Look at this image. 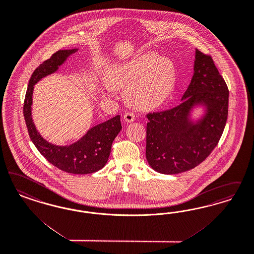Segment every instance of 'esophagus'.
Listing matches in <instances>:
<instances>
[{
  "label": "esophagus",
  "instance_id": "1",
  "mask_svg": "<svg viewBox=\"0 0 254 254\" xmlns=\"http://www.w3.org/2000/svg\"><path fill=\"white\" fill-rule=\"evenodd\" d=\"M135 117H136V115H135L134 113H132V112H127V113L124 114V119H125L126 122H133L135 120Z\"/></svg>",
  "mask_w": 254,
  "mask_h": 254
}]
</instances>
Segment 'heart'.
<instances>
[{
	"label": "heart",
	"mask_w": 254,
	"mask_h": 254,
	"mask_svg": "<svg viewBox=\"0 0 254 254\" xmlns=\"http://www.w3.org/2000/svg\"><path fill=\"white\" fill-rule=\"evenodd\" d=\"M174 63L155 53H144L132 61L109 71L107 93L114 87L127 88V95L135 105L148 108L160 105L176 84Z\"/></svg>",
	"instance_id": "heart-1"
}]
</instances>
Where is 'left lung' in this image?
Here are the masks:
<instances>
[{
    "instance_id": "8db88e82",
    "label": "left lung",
    "mask_w": 254,
    "mask_h": 254,
    "mask_svg": "<svg viewBox=\"0 0 254 254\" xmlns=\"http://www.w3.org/2000/svg\"><path fill=\"white\" fill-rule=\"evenodd\" d=\"M182 102L173 109L148 113L146 158L155 171L175 175L198 166L218 145L228 117L229 90L211 55L195 50L194 74ZM208 105L198 125L187 114L195 103Z\"/></svg>"
}]
</instances>
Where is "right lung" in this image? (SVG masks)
Returning a JSON list of instances; mask_svg holds the SVG:
<instances>
[{"label": "right lung", "mask_w": 254, "mask_h": 254, "mask_svg": "<svg viewBox=\"0 0 254 254\" xmlns=\"http://www.w3.org/2000/svg\"><path fill=\"white\" fill-rule=\"evenodd\" d=\"M74 52L75 50L58 51L34 71L25 95L23 115L31 140L50 163L69 174L87 175L96 173L105 166L114 140L122 128L120 115L94 127L85 136L69 146H58L45 140L36 130L31 116L34 85L39 79L58 69L59 65Z\"/></svg>", "instance_id": "add662e5"}]
</instances>
